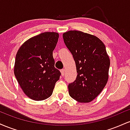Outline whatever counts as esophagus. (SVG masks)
Here are the masks:
<instances>
[{"label":"esophagus","mask_w":130,"mask_h":130,"mask_svg":"<svg viewBox=\"0 0 130 130\" xmlns=\"http://www.w3.org/2000/svg\"><path fill=\"white\" fill-rule=\"evenodd\" d=\"M60 72H61V74H62V76H63L64 74H65V70L62 69L60 70Z\"/></svg>","instance_id":"1"}]
</instances>
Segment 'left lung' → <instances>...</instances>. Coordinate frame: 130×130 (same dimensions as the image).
Instances as JSON below:
<instances>
[{
	"instance_id": "left-lung-1",
	"label": "left lung",
	"mask_w": 130,
	"mask_h": 130,
	"mask_svg": "<svg viewBox=\"0 0 130 130\" xmlns=\"http://www.w3.org/2000/svg\"><path fill=\"white\" fill-rule=\"evenodd\" d=\"M64 43L72 54L77 75L68 84L70 96L89 103L101 93L108 80L110 60L104 43L98 37L80 31L63 34Z\"/></svg>"
}]
</instances>
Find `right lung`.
Segmentation results:
<instances>
[{
  "instance_id": "obj_1",
  "label": "right lung",
  "mask_w": 130,
  "mask_h": 130,
  "mask_svg": "<svg viewBox=\"0 0 130 130\" xmlns=\"http://www.w3.org/2000/svg\"><path fill=\"white\" fill-rule=\"evenodd\" d=\"M56 32H44L27 40L16 54L14 73L30 99L44 100L51 96L61 73L54 67L53 52L59 39Z\"/></svg>"
}]
</instances>
